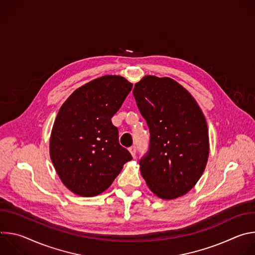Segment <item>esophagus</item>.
<instances>
[{"instance_id": "34e87169", "label": "esophagus", "mask_w": 255, "mask_h": 255, "mask_svg": "<svg viewBox=\"0 0 255 255\" xmlns=\"http://www.w3.org/2000/svg\"><path fill=\"white\" fill-rule=\"evenodd\" d=\"M129 151H130V153H131V155L133 156V157H135V155H136V146H131V147H129Z\"/></svg>"}]
</instances>
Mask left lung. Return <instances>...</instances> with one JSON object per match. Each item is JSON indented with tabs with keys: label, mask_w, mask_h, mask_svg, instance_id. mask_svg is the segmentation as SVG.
<instances>
[{
	"label": "left lung",
	"mask_w": 255,
	"mask_h": 255,
	"mask_svg": "<svg viewBox=\"0 0 255 255\" xmlns=\"http://www.w3.org/2000/svg\"><path fill=\"white\" fill-rule=\"evenodd\" d=\"M133 95L150 132L148 153L139 160L150 191L172 200L190 192L209 157L205 116L193 96L170 78L145 76Z\"/></svg>",
	"instance_id": "left-lung-1"
}]
</instances>
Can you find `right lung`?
<instances>
[{
	"label": "right lung",
	"mask_w": 255,
	"mask_h": 255,
	"mask_svg": "<svg viewBox=\"0 0 255 255\" xmlns=\"http://www.w3.org/2000/svg\"><path fill=\"white\" fill-rule=\"evenodd\" d=\"M132 86L123 77L107 75L77 89L60 107L49 153L59 178L74 194L100 195L132 159L111 121Z\"/></svg>",
	"instance_id": "obj_1"
}]
</instances>
